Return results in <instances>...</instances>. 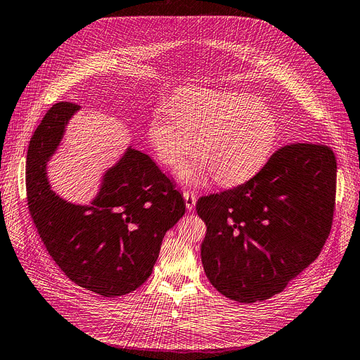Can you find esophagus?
I'll return each instance as SVG.
<instances>
[{"mask_svg":"<svg viewBox=\"0 0 360 360\" xmlns=\"http://www.w3.org/2000/svg\"><path fill=\"white\" fill-rule=\"evenodd\" d=\"M184 196V200H186V208H188L189 211H193L195 207H196V195L193 192H184L183 193Z\"/></svg>","mask_w":360,"mask_h":360,"instance_id":"obj_1","label":"esophagus"}]
</instances>
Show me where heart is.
I'll list each match as a JSON object with an SVG mask.
<instances>
[{
	"label": "heart",
	"mask_w": 360,
	"mask_h": 360,
	"mask_svg": "<svg viewBox=\"0 0 360 360\" xmlns=\"http://www.w3.org/2000/svg\"><path fill=\"white\" fill-rule=\"evenodd\" d=\"M148 136L164 165H176L195 150L199 156L179 167L186 184H200L211 174L223 186L251 179L269 161L279 139L275 113L243 93L183 90L156 106Z\"/></svg>",
	"instance_id": "1"
}]
</instances>
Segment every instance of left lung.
Segmentation results:
<instances>
[{
  "mask_svg": "<svg viewBox=\"0 0 360 360\" xmlns=\"http://www.w3.org/2000/svg\"><path fill=\"white\" fill-rule=\"evenodd\" d=\"M337 161L322 143H295L251 180L204 196L205 275L224 297L255 303L282 292L319 255L333 224Z\"/></svg>",
  "mask_w": 360,
  "mask_h": 360,
  "instance_id": "obj_1",
  "label": "left lung"
}]
</instances>
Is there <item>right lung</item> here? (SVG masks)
I'll return each mask as SVG.
<instances>
[{"label":"right lung","mask_w":360,"mask_h":360,"mask_svg":"<svg viewBox=\"0 0 360 360\" xmlns=\"http://www.w3.org/2000/svg\"><path fill=\"white\" fill-rule=\"evenodd\" d=\"M79 109L56 103L35 130L26 156L27 207L49 254L72 282L120 297L148 281L162 239L186 204L152 158L131 145L103 172L89 205L57 195L47 165Z\"/></svg>","instance_id":"1"}]
</instances>
